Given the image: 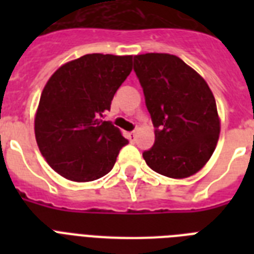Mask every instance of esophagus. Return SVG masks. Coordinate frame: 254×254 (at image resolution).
Returning a JSON list of instances; mask_svg holds the SVG:
<instances>
[{"label": "esophagus", "instance_id": "esophagus-1", "mask_svg": "<svg viewBox=\"0 0 254 254\" xmlns=\"http://www.w3.org/2000/svg\"><path fill=\"white\" fill-rule=\"evenodd\" d=\"M127 138L130 139V141H135V138H137V133H135V131L127 133Z\"/></svg>", "mask_w": 254, "mask_h": 254}]
</instances>
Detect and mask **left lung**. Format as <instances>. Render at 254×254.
I'll list each match as a JSON object with an SVG mask.
<instances>
[{
  "label": "left lung",
  "mask_w": 254,
  "mask_h": 254,
  "mask_svg": "<svg viewBox=\"0 0 254 254\" xmlns=\"http://www.w3.org/2000/svg\"><path fill=\"white\" fill-rule=\"evenodd\" d=\"M134 71L154 124L155 142L143 153L155 173L183 179L205 166L219 141L220 119L207 81L171 54L135 55Z\"/></svg>",
  "instance_id": "left-lung-1"
}]
</instances>
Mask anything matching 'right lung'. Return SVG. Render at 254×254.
Returning a JSON list of instances; mask_svg holds the SVG:
<instances>
[{
    "label": "right lung",
    "mask_w": 254,
    "mask_h": 254,
    "mask_svg": "<svg viewBox=\"0 0 254 254\" xmlns=\"http://www.w3.org/2000/svg\"><path fill=\"white\" fill-rule=\"evenodd\" d=\"M133 55L87 54L67 62L42 91L34 131L50 166L72 182H91L113 169L127 143L103 121L116 91L131 72Z\"/></svg>",
    "instance_id": "add662e5"
}]
</instances>
